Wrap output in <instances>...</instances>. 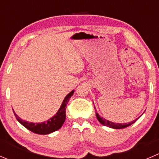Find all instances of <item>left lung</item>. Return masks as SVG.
<instances>
[{
    "instance_id": "8db88e82",
    "label": "left lung",
    "mask_w": 159,
    "mask_h": 159,
    "mask_svg": "<svg viewBox=\"0 0 159 159\" xmlns=\"http://www.w3.org/2000/svg\"><path fill=\"white\" fill-rule=\"evenodd\" d=\"M95 114H96V117H97V119H98V120L99 121V122L101 123L102 125L106 126V127H111V128H113V129L125 128V127H129V126H130L131 124H133L134 123L136 122L137 120H138V119H136L135 120H133L132 122H130V123H127H127H126V124H116V123H112V122H111V121L107 120H106V119L102 118V117L98 115V113H97V112H95Z\"/></svg>"
}]
</instances>
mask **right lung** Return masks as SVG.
I'll list each match as a JSON object with an SVG mask.
<instances>
[{
  "label": "right lung",
  "instance_id": "1",
  "mask_svg": "<svg viewBox=\"0 0 159 159\" xmlns=\"http://www.w3.org/2000/svg\"><path fill=\"white\" fill-rule=\"evenodd\" d=\"M74 92H75L74 90L71 91L68 95H66L64 101H63L62 105H61V108L57 111V112L52 118H50L48 120L45 121V122L36 123V124L35 123L28 122V121H25L21 120L13 111L14 114H15V117H16L17 120L21 125L24 126L25 128L30 130V131L33 132L35 134H49L53 133V132L59 130L62 127L63 124H64L66 119V108H67V105L68 103L70 97L73 95Z\"/></svg>",
  "mask_w": 159,
  "mask_h": 159
}]
</instances>
